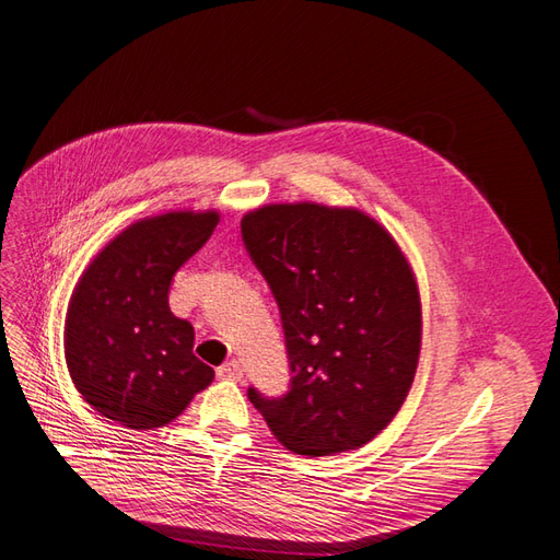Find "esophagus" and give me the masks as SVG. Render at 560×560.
Listing matches in <instances>:
<instances>
[{"mask_svg":"<svg viewBox=\"0 0 560 560\" xmlns=\"http://www.w3.org/2000/svg\"><path fill=\"white\" fill-rule=\"evenodd\" d=\"M215 374H219V378H228V382H242L244 368L240 360H230V363H223Z\"/></svg>","mask_w":560,"mask_h":560,"instance_id":"1","label":"esophagus"}]
</instances>
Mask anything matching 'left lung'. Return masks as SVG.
<instances>
[{
    "label": "left lung",
    "instance_id": "1",
    "mask_svg": "<svg viewBox=\"0 0 560 560\" xmlns=\"http://www.w3.org/2000/svg\"><path fill=\"white\" fill-rule=\"evenodd\" d=\"M250 260L277 298L291 390L248 400L300 456L368 444L400 411L421 353V295L393 234L355 207L265 205L244 213Z\"/></svg>",
    "mask_w": 560,
    "mask_h": 560
}]
</instances>
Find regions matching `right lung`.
Masks as SVG:
<instances>
[{
  "label": "right lung",
  "instance_id": "right-lung-1",
  "mask_svg": "<svg viewBox=\"0 0 560 560\" xmlns=\"http://www.w3.org/2000/svg\"><path fill=\"white\" fill-rule=\"evenodd\" d=\"M219 221L213 209L147 215L83 269L67 306L65 360L102 417L153 430L213 382V370L192 353V326L170 310V283Z\"/></svg>",
  "mask_w": 560,
  "mask_h": 560
}]
</instances>
